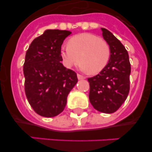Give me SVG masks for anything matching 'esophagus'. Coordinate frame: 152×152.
<instances>
[{
  "label": "esophagus",
  "instance_id": "1",
  "mask_svg": "<svg viewBox=\"0 0 152 152\" xmlns=\"http://www.w3.org/2000/svg\"><path fill=\"white\" fill-rule=\"evenodd\" d=\"M77 78H78V80H83V79H85V77L82 76V75H79V74H77Z\"/></svg>",
  "mask_w": 152,
  "mask_h": 152
}]
</instances>
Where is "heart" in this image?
<instances>
[{
    "instance_id": "1",
    "label": "heart",
    "mask_w": 152,
    "mask_h": 152,
    "mask_svg": "<svg viewBox=\"0 0 152 152\" xmlns=\"http://www.w3.org/2000/svg\"><path fill=\"white\" fill-rule=\"evenodd\" d=\"M64 64L72 68L79 61L80 68L91 74L100 72L110 58V49L104 40L91 33H81L70 39L61 49Z\"/></svg>"
}]
</instances>
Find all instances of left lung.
Returning <instances> with one entry per match:
<instances>
[{
	"mask_svg": "<svg viewBox=\"0 0 152 152\" xmlns=\"http://www.w3.org/2000/svg\"><path fill=\"white\" fill-rule=\"evenodd\" d=\"M102 35L110 49V58L100 73L89 77V100L94 108L104 113L116 112L129 92L131 73L129 54L124 45L107 29Z\"/></svg>",
	"mask_w": 152,
	"mask_h": 152,
	"instance_id": "1",
	"label": "left lung"
}]
</instances>
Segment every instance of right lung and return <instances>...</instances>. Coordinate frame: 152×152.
<instances>
[{
  "label": "right lung",
  "mask_w": 152,
  "mask_h": 152,
  "mask_svg": "<svg viewBox=\"0 0 152 152\" xmlns=\"http://www.w3.org/2000/svg\"><path fill=\"white\" fill-rule=\"evenodd\" d=\"M71 33L46 29L26 51L25 93L35 112L44 117H54L64 110L68 94L77 83V74L61 63V45Z\"/></svg>",
  "instance_id": "add662e5"
}]
</instances>
